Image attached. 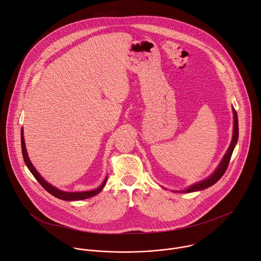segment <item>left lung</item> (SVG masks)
I'll use <instances>...</instances> for the list:
<instances>
[{
    "mask_svg": "<svg viewBox=\"0 0 261 261\" xmlns=\"http://www.w3.org/2000/svg\"><path fill=\"white\" fill-rule=\"evenodd\" d=\"M233 110V134H232V140H231V143L228 147V150L226 152V154L224 155V157H223L222 161L220 162L219 166L217 167V169L214 171V173H212V175H210L208 177H206L205 179L199 181V182H196L192 186H190V187L188 189L186 190H182L180 192H184V193H190V192H195V191H199V190H203V189H206L208 187H211V186H213L214 184H216L221 177L222 175L225 173L227 167H228V164H229V161H230V158H231V155H232V152L234 150V146L238 142V139H239V121H238V114L237 111L234 110V108L232 109Z\"/></svg>",
    "mask_w": 261,
    "mask_h": 261,
    "instance_id": "left-lung-1",
    "label": "left lung"
}]
</instances>
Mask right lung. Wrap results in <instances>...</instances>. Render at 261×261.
<instances>
[{
	"mask_svg": "<svg viewBox=\"0 0 261 261\" xmlns=\"http://www.w3.org/2000/svg\"><path fill=\"white\" fill-rule=\"evenodd\" d=\"M21 152H22V157H23V161L27 165V167L29 168V170L32 172V174L34 175V177L38 180L40 182V185L42 186V187L48 192L50 193L53 196L59 198V199H62V200H67V201H73V200H83V199H87V198H90V197H93L95 195H97L104 187V185L106 182V179H107V176L105 177V179L103 180L102 185L100 186V187H98L97 189L95 190H92V191H82V192H65V191H62V190H59L58 188L54 187L53 185L48 184L40 174L39 172L37 171L35 169V167L33 166V164L31 163L30 159H29V156H28V153H27V148H25V143H24V137H23V131L21 129Z\"/></svg>",
	"mask_w": 261,
	"mask_h": 261,
	"instance_id": "add662e5",
	"label": "right lung"
}]
</instances>
